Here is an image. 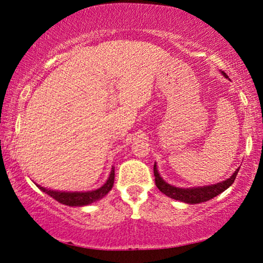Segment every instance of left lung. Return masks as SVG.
<instances>
[{
	"mask_svg": "<svg viewBox=\"0 0 263 263\" xmlns=\"http://www.w3.org/2000/svg\"><path fill=\"white\" fill-rule=\"evenodd\" d=\"M221 73L225 78H228V75H226L224 71H221ZM153 171H154V177H156V185L158 186V189H159L161 193L165 194V195L171 197V199L182 201V202H185V203H200V202H206V201L213 199V197H215L217 195H219V194L224 192V190L228 189L229 186H231L232 183L235 182L236 176L238 174L239 168H237V170L233 172L231 177L225 179V181L217 183V184L197 186V188H178V186L168 184V183L165 182L164 179L160 177L156 164H154Z\"/></svg>",
	"mask_w": 263,
	"mask_h": 263,
	"instance_id": "left-lung-1",
	"label": "left lung"
}]
</instances>
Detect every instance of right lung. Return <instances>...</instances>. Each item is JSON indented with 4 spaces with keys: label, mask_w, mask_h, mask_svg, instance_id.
<instances>
[{
    "label": "right lung",
    "mask_w": 263,
    "mask_h": 263,
    "mask_svg": "<svg viewBox=\"0 0 263 263\" xmlns=\"http://www.w3.org/2000/svg\"><path fill=\"white\" fill-rule=\"evenodd\" d=\"M114 179H115V167H112L111 170V174L107 178V181L105 182V184L100 186L99 189L92 190V192H55V190H50L46 189L44 186L38 185L37 186L42 192H44L55 199L56 201H59L60 203L66 204V206H86V204H89L92 202H96L100 199H103L104 196L106 195L107 193L112 189L114 186Z\"/></svg>",
    "instance_id": "1"
}]
</instances>
